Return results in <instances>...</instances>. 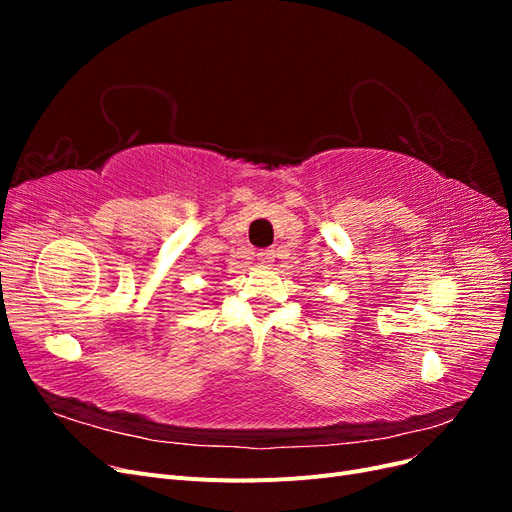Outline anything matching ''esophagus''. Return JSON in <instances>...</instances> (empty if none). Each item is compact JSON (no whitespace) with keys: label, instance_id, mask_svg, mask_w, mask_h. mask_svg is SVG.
Masks as SVG:
<instances>
[{"label":"esophagus","instance_id":"esophagus-1","mask_svg":"<svg viewBox=\"0 0 512 512\" xmlns=\"http://www.w3.org/2000/svg\"><path fill=\"white\" fill-rule=\"evenodd\" d=\"M258 260L262 262V265H269V262L273 260V250H262V252H258Z\"/></svg>","mask_w":512,"mask_h":512}]
</instances>
